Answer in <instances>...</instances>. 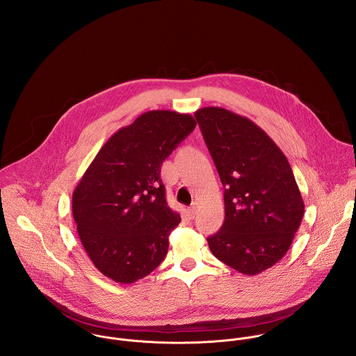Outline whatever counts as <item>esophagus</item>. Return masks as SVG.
<instances>
[{
    "instance_id": "obj_1",
    "label": "esophagus",
    "mask_w": 356,
    "mask_h": 356,
    "mask_svg": "<svg viewBox=\"0 0 356 356\" xmlns=\"http://www.w3.org/2000/svg\"><path fill=\"white\" fill-rule=\"evenodd\" d=\"M197 205H199V203L195 202V203L192 204V205L188 208V212H189V215H191L192 218H195V215H196V212H197Z\"/></svg>"
}]
</instances>
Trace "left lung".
Listing matches in <instances>:
<instances>
[{
  "instance_id": "obj_1",
  "label": "left lung",
  "mask_w": 356,
  "mask_h": 356,
  "mask_svg": "<svg viewBox=\"0 0 356 356\" xmlns=\"http://www.w3.org/2000/svg\"><path fill=\"white\" fill-rule=\"evenodd\" d=\"M195 116L225 186V222L208 247L238 273L259 274L285 256L303 219L289 161L248 118L219 106Z\"/></svg>"
}]
</instances>
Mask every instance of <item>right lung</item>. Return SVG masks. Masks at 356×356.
<instances>
[{
	"instance_id": "right-lung-1",
	"label": "right lung",
	"mask_w": 356,
	"mask_h": 356,
	"mask_svg": "<svg viewBox=\"0 0 356 356\" xmlns=\"http://www.w3.org/2000/svg\"><path fill=\"white\" fill-rule=\"evenodd\" d=\"M189 113L149 111L118 130L72 193L81 243L102 274L133 284L164 260L181 216L165 200L164 159L195 130Z\"/></svg>"
}]
</instances>
